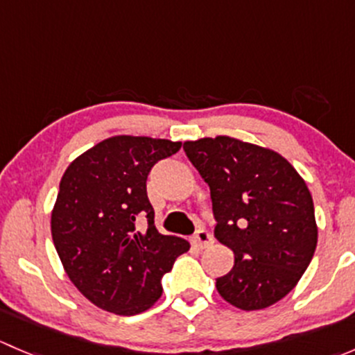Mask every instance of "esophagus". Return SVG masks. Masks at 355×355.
Listing matches in <instances>:
<instances>
[{
  "instance_id": "esophagus-1",
  "label": "esophagus",
  "mask_w": 355,
  "mask_h": 355,
  "mask_svg": "<svg viewBox=\"0 0 355 355\" xmlns=\"http://www.w3.org/2000/svg\"><path fill=\"white\" fill-rule=\"evenodd\" d=\"M192 242H194L196 247H199V249H204V247H207L213 242V237H211V234L207 230H198L194 237H192Z\"/></svg>"
}]
</instances>
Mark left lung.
<instances>
[{
	"instance_id": "8db88e82",
	"label": "left lung",
	"mask_w": 355,
	"mask_h": 355,
	"mask_svg": "<svg viewBox=\"0 0 355 355\" xmlns=\"http://www.w3.org/2000/svg\"><path fill=\"white\" fill-rule=\"evenodd\" d=\"M211 191L214 237L235 264L216 280L242 311L273 306L297 285L318 244L314 204L304 178L278 153L228 135L184 142Z\"/></svg>"
}]
</instances>
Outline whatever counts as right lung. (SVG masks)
Instances as JSON below:
<instances>
[{
  "mask_svg": "<svg viewBox=\"0 0 355 355\" xmlns=\"http://www.w3.org/2000/svg\"><path fill=\"white\" fill-rule=\"evenodd\" d=\"M180 146L114 135L75 157L63 173L51 213L53 242L71 284L108 313L148 311L163 292L161 278L191 247L156 230L146 191L151 168Z\"/></svg>",
  "mask_w": 355,
  "mask_h": 355,
  "instance_id": "add662e5",
  "label": "right lung"
}]
</instances>
